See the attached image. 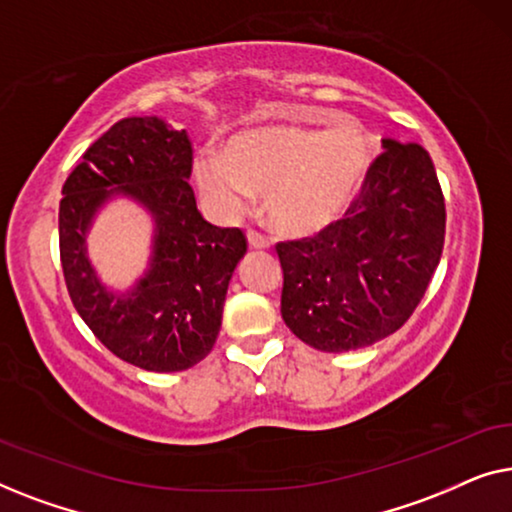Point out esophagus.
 I'll use <instances>...</instances> for the list:
<instances>
[{
    "label": "esophagus",
    "mask_w": 512,
    "mask_h": 512,
    "mask_svg": "<svg viewBox=\"0 0 512 512\" xmlns=\"http://www.w3.org/2000/svg\"><path fill=\"white\" fill-rule=\"evenodd\" d=\"M247 240H249V247H254V249H268L270 247L268 237H265L263 233H258V230H249Z\"/></svg>",
    "instance_id": "1"
}]
</instances>
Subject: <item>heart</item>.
I'll list each match as a JSON object with an SVG mask.
<instances>
[{"mask_svg":"<svg viewBox=\"0 0 512 512\" xmlns=\"http://www.w3.org/2000/svg\"><path fill=\"white\" fill-rule=\"evenodd\" d=\"M370 163L373 139L361 123L340 121L326 132L275 125L244 132L223 158L202 156L198 181L223 214H242L254 193H265L270 226L282 235L307 237L347 212Z\"/></svg>","mask_w":512,"mask_h":512,"instance_id":"obj_1","label":"heart"}]
</instances>
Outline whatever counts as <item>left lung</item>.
Segmentation results:
<instances>
[{
    "instance_id": "8db88e82",
    "label": "left lung",
    "mask_w": 512,
    "mask_h": 512,
    "mask_svg": "<svg viewBox=\"0 0 512 512\" xmlns=\"http://www.w3.org/2000/svg\"><path fill=\"white\" fill-rule=\"evenodd\" d=\"M345 219L279 242L282 319L321 352L396 333L424 298L445 244V198L424 146L382 139Z\"/></svg>"
}]
</instances>
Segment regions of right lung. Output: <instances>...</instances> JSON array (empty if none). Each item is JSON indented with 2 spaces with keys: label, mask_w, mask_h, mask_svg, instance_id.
Listing matches in <instances>:
<instances>
[{
  "label": "right lung",
  "mask_w": 512,
  "mask_h": 512,
  "mask_svg": "<svg viewBox=\"0 0 512 512\" xmlns=\"http://www.w3.org/2000/svg\"><path fill=\"white\" fill-rule=\"evenodd\" d=\"M191 170L186 130L156 116H132L90 144L62 186L60 261L69 298L109 352L153 373L186 370L212 352L230 277L247 254L240 228L202 219ZM116 194L154 216L150 270L125 294L99 282L85 249L94 214Z\"/></svg>",
  "instance_id": "add662e5"
}]
</instances>
